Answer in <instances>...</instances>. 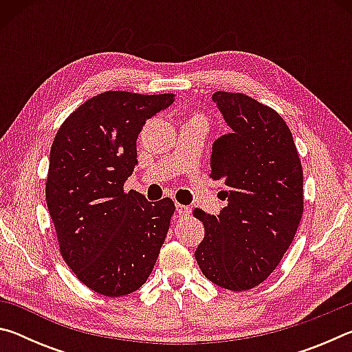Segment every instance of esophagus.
<instances>
[{
  "mask_svg": "<svg viewBox=\"0 0 352 352\" xmlns=\"http://www.w3.org/2000/svg\"><path fill=\"white\" fill-rule=\"evenodd\" d=\"M175 210H177V212H178V216H189V212H190L189 206L180 205V204L175 205Z\"/></svg>",
  "mask_w": 352,
  "mask_h": 352,
  "instance_id": "esophagus-1",
  "label": "esophagus"
}]
</instances>
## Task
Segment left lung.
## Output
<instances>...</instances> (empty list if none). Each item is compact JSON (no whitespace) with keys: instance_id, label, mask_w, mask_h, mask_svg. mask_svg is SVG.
<instances>
[{"instance_id":"left-lung-1","label":"left lung","mask_w":352,"mask_h":352,"mask_svg":"<svg viewBox=\"0 0 352 352\" xmlns=\"http://www.w3.org/2000/svg\"><path fill=\"white\" fill-rule=\"evenodd\" d=\"M230 133L214 141L211 178L228 205L217 216L195 208L205 237L195 250L204 275L242 292L276 269L302 216V169L284 119L241 93L212 94Z\"/></svg>"}]
</instances>
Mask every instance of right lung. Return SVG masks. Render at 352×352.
I'll use <instances>...</instances> for the list:
<instances>
[{
	"instance_id": "1",
	"label": "right lung",
	"mask_w": 352,
	"mask_h": 352,
	"mask_svg": "<svg viewBox=\"0 0 352 352\" xmlns=\"http://www.w3.org/2000/svg\"><path fill=\"white\" fill-rule=\"evenodd\" d=\"M174 94L107 91L67 118L52 142L46 205L60 253L87 287L105 296L138 290L153 270L175 205L124 192L147 119Z\"/></svg>"
}]
</instances>
